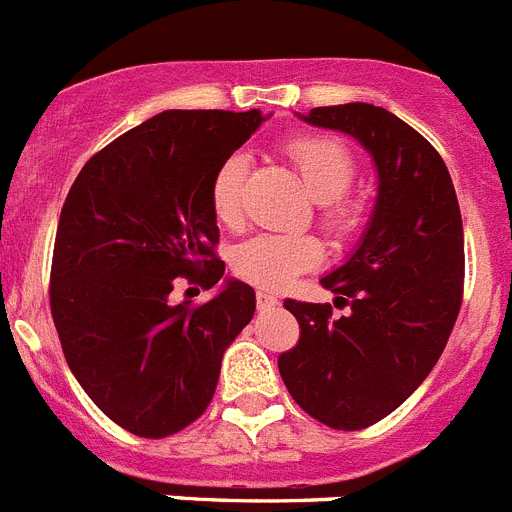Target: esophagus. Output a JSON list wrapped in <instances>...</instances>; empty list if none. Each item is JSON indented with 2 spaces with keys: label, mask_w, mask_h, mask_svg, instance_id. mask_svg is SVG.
I'll return each mask as SVG.
<instances>
[{
  "label": "esophagus",
  "mask_w": 512,
  "mask_h": 512,
  "mask_svg": "<svg viewBox=\"0 0 512 512\" xmlns=\"http://www.w3.org/2000/svg\"><path fill=\"white\" fill-rule=\"evenodd\" d=\"M256 307H259L261 312L274 310V307H279V300L271 295V292H259V295H256Z\"/></svg>",
  "instance_id": "esophagus-1"
}]
</instances>
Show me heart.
I'll return each instance as SVG.
<instances>
[{"label": "heart", "instance_id": "heart-1", "mask_svg": "<svg viewBox=\"0 0 512 512\" xmlns=\"http://www.w3.org/2000/svg\"><path fill=\"white\" fill-rule=\"evenodd\" d=\"M287 156L312 200L320 205V225L328 230L330 238L348 241L361 228V205L346 194L356 174L351 151L323 135H297L287 143ZM246 174L248 158L243 153H230L212 179V212L228 228L241 225L243 220ZM320 259L323 248L312 235L261 233L235 248L233 269L256 287L282 289Z\"/></svg>", "mask_w": 512, "mask_h": 512}]
</instances>
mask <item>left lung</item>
<instances>
[{
  "label": "left lung",
  "instance_id": "left-lung-1",
  "mask_svg": "<svg viewBox=\"0 0 512 512\" xmlns=\"http://www.w3.org/2000/svg\"><path fill=\"white\" fill-rule=\"evenodd\" d=\"M300 117L359 140L379 187L359 248L320 279L348 315L284 300L300 341L279 356V374L312 418L361 431L400 408L443 354L464 292V225L449 169L408 122L366 102Z\"/></svg>",
  "mask_w": 512,
  "mask_h": 512
}]
</instances>
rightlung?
<instances>
[{"mask_svg":"<svg viewBox=\"0 0 512 512\" xmlns=\"http://www.w3.org/2000/svg\"><path fill=\"white\" fill-rule=\"evenodd\" d=\"M264 120L161 112L94 153L63 202L51 266L63 356L94 405L140 438L205 413L225 348L253 318L256 295L238 279L202 305L171 295L179 279L205 289L223 279L212 179Z\"/></svg>","mask_w":512,"mask_h":512,"instance_id":"add662e5","label":"right lung"}]
</instances>
